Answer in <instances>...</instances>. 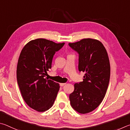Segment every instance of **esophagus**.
Returning <instances> with one entry per match:
<instances>
[{
	"label": "esophagus",
	"instance_id": "1",
	"mask_svg": "<svg viewBox=\"0 0 130 130\" xmlns=\"http://www.w3.org/2000/svg\"><path fill=\"white\" fill-rule=\"evenodd\" d=\"M66 84V83H60V86H61V87H63V86H64Z\"/></svg>",
	"mask_w": 130,
	"mask_h": 130
}]
</instances>
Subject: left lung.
<instances>
[{
    "label": "left lung",
    "mask_w": 130,
    "mask_h": 130,
    "mask_svg": "<svg viewBox=\"0 0 130 130\" xmlns=\"http://www.w3.org/2000/svg\"><path fill=\"white\" fill-rule=\"evenodd\" d=\"M69 44L79 54V71L85 72L83 81L74 85L70 103L76 111L85 114L96 108L105 96L110 81V60L98 40L83 39Z\"/></svg>",
    "instance_id": "left-lung-1"
}]
</instances>
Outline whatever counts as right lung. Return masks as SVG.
I'll use <instances>...</instances> for the list:
<instances>
[{"instance_id": "add662e5", "label": "right lung", "mask_w": 130, "mask_h": 130, "mask_svg": "<svg viewBox=\"0 0 130 130\" xmlns=\"http://www.w3.org/2000/svg\"><path fill=\"white\" fill-rule=\"evenodd\" d=\"M64 44L36 39L27 43L20 52L17 69L18 84L25 102L38 112L51 108L58 94L59 84L45 76L51 68L55 53Z\"/></svg>"}]
</instances>
